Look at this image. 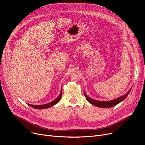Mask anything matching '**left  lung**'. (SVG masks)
Listing matches in <instances>:
<instances>
[{
    "label": "left lung",
    "mask_w": 145,
    "mask_h": 145,
    "mask_svg": "<svg viewBox=\"0 0 145 145\" xmlns=\"http://www.w3.org/2000/svg\"><path fill=\"white\" fill-rule=\"evenodd\" d=\"M131 89V88L126 93L124 94V95H123L122 97H119L114 100L108 101H97L95 99H93L89 97L88 96H87V95L85 93V92H84V95H85V98L88 101L89 103H91V104H92L93 105H95V106H98V107H100V108H110V107H112V106H114L117 105L118 104H119L120 103L123 101L126 98V97L128 96Z\"/></svg>",
    "instance_id": "obj_1"
}]
</instances>
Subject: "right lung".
<instances>
[{
	"label": "right lung",
	"mask_w": 145,
	"mask_h": 145,
	"mask_svg": "<svg viewBox=\"0 0 145 145\" xmlns=\"http://www.w3.org/2000/svg\"><path fill=\"white\" fill-rule=\"evenodd\" d=\"M61 89H62V88H61ZM61 96H62V89H61V92H60V95H59V97L53 101H52L51 103L46 104H44V105H31V104H28V105H29L30 106H31V107L35 108V109H46V108H48L49 107H51V106H52L54 105L55 104L58 103L60 101V100L61 99Z\"/></svg>",
	"instance_id": "obj_1"
}]
</instances>
